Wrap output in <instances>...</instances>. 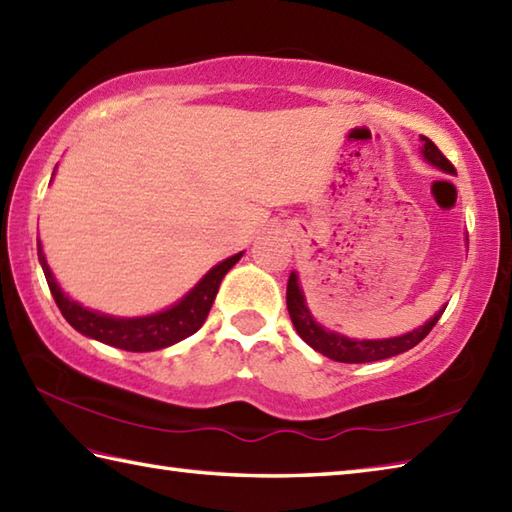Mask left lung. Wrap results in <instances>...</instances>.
<instances>
[{
	"mask_svg": "<svg viewBox=\"0 0 512 512\" xmlns=\"http://www.w3.org/2000/svg\"><path fill=\"white\" fill-rule=\"evenodd\" d=\"M422 148L420 154L424 156L426 163H431L433 168L442 170L444 174H455V168L451 161L437 150V145L420 137ZM468 241V238H466ZM287 309H289V318L294 322V327L298 331V336L305 340L311 349H316L322 356H327L336 362H347V364H360V362H378V360H387L398 356V353H404L413 349L417 342H422L429 331L435 327V322L440 320L444 314L446 305L437 311V314L426 320L422 327H417L409 333H402V336H393V338H378V340H358V338H349L342 336L338 331H331L327 327H322L320 322L311 316V311L307 307V298L305 291L300 287V280L296 271H291L289 283H287Z\"/></svg>",
	"mask_w": 512,
	"mask_h": 512,
	"instance_id": "8db88e82",
	"label": "left lung"
}]
</instances>
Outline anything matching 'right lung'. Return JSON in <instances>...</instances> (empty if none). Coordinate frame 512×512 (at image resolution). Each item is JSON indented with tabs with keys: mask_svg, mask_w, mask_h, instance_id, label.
Segmentation results:
<instances>
[{
	"mask_svg": "<svg viewBox=\"0 0 512 512\" xmlns=\"http://www.w3.org/2000/svg\"><path fill=\"white\" fill-rule=\"evenodd\" d=\"M52 176H55V172H52ZM37 256H39L41 269H44V276L48 280L50 294L55 298L61 314H64V318L68 320V325L75 327L79 333H83V336L99 340L103 344H110V347L141 353V351H156V349L170 347V344L181 342L201 329L214 305V298L218 294V287H221V280L225 278L227 271L241 260L243 252L229 256L221 260L218 265H214L181 300H176L168 309H161L156 311V314H148V316H134V318L101 314L97 309H88L83 307L81 302L72 300L66 291L61 289L55 274H52V269L48 267L41 241H37Z\"/></svg>",
	"mask_w": 512,
	"mask_h": 512,
	"instance_id": "obj_1",
	"label": "right lung"
}]
</instances>
